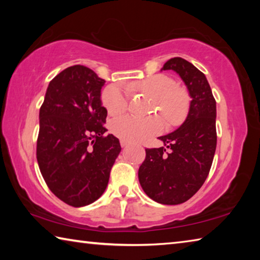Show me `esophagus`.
<instances>
[{"label":"esophagus","mask_w":260,"mask_h":260,"mask_svg":"<svg viewBox=\"0 0 260 260\" xmlns=\"http://www.w3.org/2000/svg\"><path fill=\"white\" fill-rule=\"evenodd\" d=\"M129 144L128 141H125V140H120V146L121 147H127Z\"/></svg>","instance_id":"obj_1"}]
</instances>
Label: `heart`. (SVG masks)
Instances as JSON below:
<instances>
[{
  "mask_svg": "<svg viewBox=\"0 0 260 260\" xmlns=\"http://www.w3.org/2000/svg\"><path fill=\"white\" fill-rule=\"evenodd\" d=\"M126 88L152 98L155 101L153 110L160 112L167 125L181 124L186 117L189 107L187 91L182 87L175 85L174 79L166 74H155L141 81L128 82L126 83ZM102 102L111 116H119L128 107V98L125 89L117 85L105 88L102 93ZM161 126V120L156 116L144 119L125 116L117 118L111 122V131L121 140L139 142L156 134Z\"/></svg>",
  "mask_w": 260,
  "mask_h": 260,
  "instance_id": "1",
  "label": "heart"
}]
</instances>
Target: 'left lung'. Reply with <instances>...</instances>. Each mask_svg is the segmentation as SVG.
<instances>
[{
  "mask_svg": "<svg viewBox=\"0 0 260 260\" xmlns=\"http://www.w3.org/2000/svg\"><path fill=\"white\" fill-rule=\"evenodd\" d=\"M161 70H173L181 77L191 98L190 108L177 131L159 138L165 147L146 149L139 181L157 203L177 205L195 195L208 178L217 147V107L204 73L188 60L174 57Z\"/></svg>",
  "mask_w": 260,
  "mask_h": 260,
  "instance_id": "left-lung-1",
  "label": "left lung"
}]
</instances>
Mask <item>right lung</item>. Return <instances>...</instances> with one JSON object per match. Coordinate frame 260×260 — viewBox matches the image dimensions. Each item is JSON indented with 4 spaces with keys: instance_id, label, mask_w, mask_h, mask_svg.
<instances>
[{
    "instance_id": "right-lung-1",
    "label": "right lung",
    "mask_w": 260,
    "mask_h": 260,
    "mask_svg": "<svg viewBox=\"0 0 260 260\" xmlns=\"http://www.w3.org/2000/svg\"><path fill=\"white\" fill-rule=\"evenodd\" d=\"M104 82L89 68L73 65L49 82L40 108L39 167L51 192L74 208L102 196L121 150L119 140L105 134Z\"/></svg>"
}]
</instances>
